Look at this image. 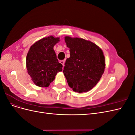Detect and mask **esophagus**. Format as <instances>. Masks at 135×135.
Here are the masks:
<instances>
[{
	"label": "esophagus",
	"instance_id": "34e87169",
	"mask_svg": "<svg viewBox=\"0 0 135 135\" xmlns=\"http://www.w3.org/2000/svg\"><path fill=\"white\" fill-rule=\"evenodd\" d=\"M60 63L61 64H62V66H63V67H64V64H65V61H64V60H61V61H60Z\"/></svg>",
	"mask_w": 135,
	"mask_h": 135
}]
</instances>
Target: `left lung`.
Returning a JSON list of instances; mask_svg holds the SVG:
<instances>
[{
    "mask_svg": "<svg viewBox=\"0 0 135 135\" xmlns=\"http://www.w3.org/2000/svg\"><path fill=\"white\" fill-rule=\"evenodd\" d=\"M65 42L70 55L63 70L69 86L78 93L90 91L99 82L105 70L103 50L96 44L82 38L66 36Z\"/></svg>",
    "mask_w": 135,
    "mask_h": 135,
    "instance_id": "1",
    "label": "left lung"
}]
</instances>
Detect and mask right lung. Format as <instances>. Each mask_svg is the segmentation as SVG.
<instances>
[{
    "label": "right lung",
    "instance_id": "1",
    "mask_svg": "<svg viewBox=\"0 0 135 135\" xmlns=\"http://www.w3.org/2000/svg\"><path fill=\"white\" fill-rule=\"evenodd\" d=\"M60 38H42L30 47L26 56V68L33 83L40 87H48L58 72L62 70L54 50Z\"/></svg>",
    "mask_w": 135,
    "mask_h": 135
}]
</instances>
